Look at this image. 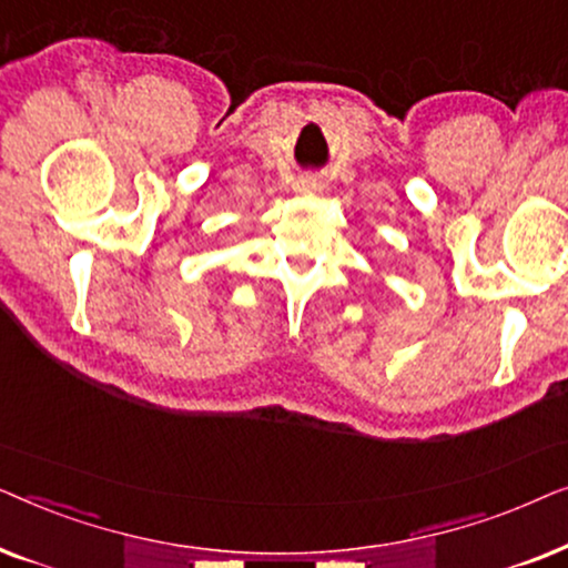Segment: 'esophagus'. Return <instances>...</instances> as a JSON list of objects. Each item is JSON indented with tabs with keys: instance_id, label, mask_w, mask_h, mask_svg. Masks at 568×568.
Listing matches in <instances>:
<instances>
[{
	"instance_id": "obj_1",
	"label": "esophagus",
	"mask_w": 568,
	"mask_h": 568,
	"mask_svg": "<svg viewBox=\"0 0 568 568\" xmlns=\"http://www.w3.org/2000/svg\"><path fill=\"white\" fill-rule=\"evenodd\" d=\"M297 189H300L302 193H321V191L325 189V183H323L321 175H305V178H302V181L297 183Z\"/></svg>"
}]
</instances>
